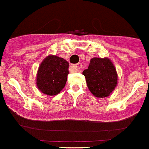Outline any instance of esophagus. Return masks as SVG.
Listing matches in <instances>:
<instances>
[{
	"instance_id": "1",
	"label": "esophagus",
	"mask_w": 149,
	"mask_h": 149,
	"mask_svg": "<svg viewBox=\"0 0 149 149\" xmlns=\"http://www.w3.org/2000/svg\"><path fill=\"white\" fill-rule=\"evenodd\" d=\"M83 65H82L81 63H77L76 65H72V68H73L74 71H79V70H81Z\"/></svg>"
}]
</instances>
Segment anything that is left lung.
<instances>
[{
	"label": "left lung",
	"instance_id": "obj_1",
	"mask_svg": "<svg viewBox=\"0 0 149 149\" xmlns=\"http://www.w3.org/2000/svg\"><path fill=\"white\" fill-rule=\"evenodd\" d=\"M90 91L97 97L110 95L117 84V74L108 58H93L88 69L83 72Z\"/></svg>",
	"mask_w": 149,
	"mask_h": 149
}]
</instances>
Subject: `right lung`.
<instances>
[{
    "mask_svg": "<svg viewBox=\"0 0 149 149\" xmlns=\"http://www.w3.org/2000/svg\"><path fill=\"white\" fill-rule=\"evenodd\" d=\"M69 64L56 55H49L42 62L36 76L39 91L47 95H56L67 81Z\"/></svg>",
    "mask_w": 149,
    "mask_h": 149,
    "instance_id": "1",
    "label": "right lung"
}]
</instances>
